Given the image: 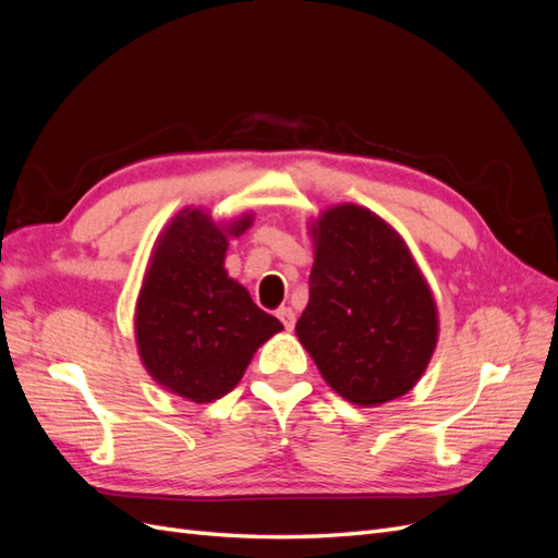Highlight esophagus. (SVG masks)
Here are the masks:
<instances>
[{"label": "esophagus", "instance_id": "1", "mask_svg": "<svg viewBox=\"0 0 558 558\" xmlns=\"http://www.w3.org/2000/svg\"><path fill=\"white\" fill-rule=\"evenodd\" d=\"M277 316L281 318V324H283L286 330H293V326H295V312L291 307H286V305L279 307Z\"/></svg>", "mask_w": 558, "mask_h": 558}]
</instances>
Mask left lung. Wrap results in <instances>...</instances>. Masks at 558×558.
Segmentation results:
<instances>
[{
    "label": "left lung",
    "mask_w": 558,
    "mask_h": 558,
    "mask_svg": "<svg viewBox=\"0 0 558 558\" xmlns=\"http://www.w3.org/2000/svg\"><path fill=\"white\" fill-rule=\"evenodd\" d=\"M310 234V302L295 332L320 377L361 408L412 391L433 359L440 318L410 246L351 202L328 207Z\"/></svg>",
    "instance_id": "obj_1"
}]
</instances>
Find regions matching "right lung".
Here are the masks:
<instances>
[{
	"mask_svg": "<svg viewBox=\"0 0 558 558\" xmlns=\"http://www.w3.org/2000/svg\"><path fill=\"white\" fill-rule=\"evenodd\" d=\"M251 226V211L216 223L209 211L185 207L150 251L134 337L146 373L179 398L197 404L223 398L258 347L283 330L223 267L228 240Z\"/></svg>",
	"mask_w": 558,
	"mask_h": 558,
	"instance_id": "obj_1",
	"label": "right lung"
}]
</instances>
